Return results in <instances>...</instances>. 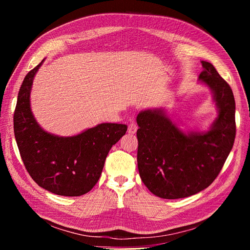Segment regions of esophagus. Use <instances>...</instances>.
Wrapping results in <instances>:
<instances>
[{
	"label": "esophagus",
	"mask_w": 250,
	"mask_h": 250,
	"mask_svg": "<svg viewBox=\"0 0 250 250\" xmlns=\"http://www.w3.org/2000/svg\"><path fill=\"white\" fill-rule=\"evenodd\" d=\"M137 130H138V125H137V123H135L134 121H131L129 126H128V132L133 134V133L137 132Z\"/></svg>",
	"instance_id": "obj_1"
}]
</instances>
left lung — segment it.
<instances>
[{"label": "left lung", "instance_id": "obj_1", "mask_svg": "<svg viewBox=\"0 0 250 250\" xmlns=\"http://www.w3.org/2000/svg\"><path fill=\"white\" fill-rule=\"evenodd\" d=\"M199 80L213 94L218 117L204 132L180 130L163 108L137 117L138 167L148 190L164 199L185 198L207 188L220 173L236 137L232 90L215 66L201 62Z\"/></svg>", "mask_w": 250, "mask_h": 250}]
</instances>
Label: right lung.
<instances>
[{
    "mask_svg": "<svg viewBox=\"0 0 250 250\" xmlns=\"http://www.w3.org/2000/svg\"><path fill=\"white\" fill-rule=\"evenodd\" d=\"M43 60L21 83L13 116L14 135L22 163L37 185L60 196H81L98 183L110 148L127 126L102 123L73 137L44 131L30 107L33 79Z\"/></svg>",
    "mask_w": 250,
    "mask_h": 250,
    "instance_id": "1",
    "label": "right lung"
}]
</instances>
